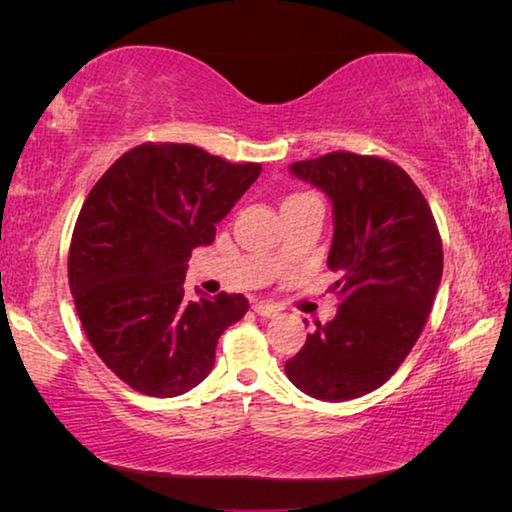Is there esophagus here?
Returning <instances> with one entry per match:
<instances>
[{
  "mask_svg": "<svg viewBox=\"0 0 512 512\" xmlns=\"http://www.w3.org/2000/svg\"><path fill=\"white\" fill-rule=\"evenodd\" d=\"M253 309H255V314L262 318H275L277 314H280V307L271 305V302H255Z\"/></svg>",
  "mask_w": 512,
  "mask_h": 512,
  "instance_id": "esophagus-1",
  "label": "esophagus"
}]
</instances>
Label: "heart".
<instances>
[{
  "mask_svg": "<svg viewBox=\"0 0 512 512\" xmlns=\"http://www.w3.org/2000/svg\"><path fill=\"white\" fill-rule=\"evenodd\" d=\"M291 198H298V196H291ZM291 198H289V201H291Z\"/></svg>",
  "mask_w": 512,
  "mask_h": 512,
  "instance_id": "1",
  "label": "heart"
}]
</instances>
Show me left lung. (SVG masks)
<instances>
[{
    "label": "left lung",
    "mask_w": 512,
    "mask_h": 512,
    "mask_svg": "<svg viewBox=\"0 0 512 512\" xmlns=\"http://www.w3.org/2000/svg\"><path fill=\"white\" fill-rule=\"evenodd\" d=\"M289 171L332 201L327 266L341 305L284 370L316 400H354L388 381L418 341L443 277V241L422 192L391 160L334 151Z\"/></svg>",
    "instance_id": "8db88e82"
}]
</instances>
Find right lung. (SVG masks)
Returning a JSON list of instances; mask_svg holds the SVG:
<instances>
[{"mask_svg":"<svg viewBox=\"0 0 512 512\" xmlns=\"http://www.w3.org/2000/svg\"><path fill=\"white\" fill-rule=\"evenodd\" d=\"M259 173L262 164L192 144L149 142L121 155L85 198L69 289L94 352L135 391H192L210 375L225 327L248 311L241 293L187 300L185 273Z\"/></svg>","mask_w":512,"mask_h":512,"instance_id":"add662e5","label":"right lung"}]
</instances>
